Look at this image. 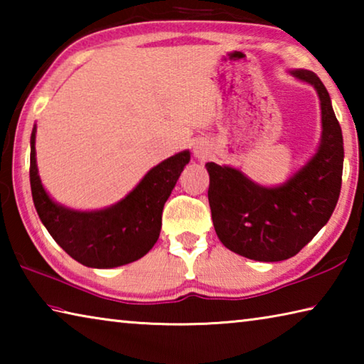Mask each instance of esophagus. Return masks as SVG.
I'll use <instances>...</instances> for the list:
<instances>
[{"label": "esophagus", "mask_w": 364, "mask_h": 364, "mask_svg": "<svg viewBox=\"0 0 364 364\" xmlns=\"http://www.w3.org/2000/svg\"><path fill=\"white\" fill-rule=\"evenodd\" d=\"M194 156H196V159H199V160H205L208 157V149L204 144L196 146L194 147Z\"/></svg>", "instance_id": "obj_1"}]
</instances>
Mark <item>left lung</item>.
Listing matches in <instances>:
<instances>
[{"label": "left lung", "mask_w": 364, "mask_h": 364, "mask_svg": "<svg viewBox=\"0 0 364 364\" xmlns=\"http://www.w3.org/2000/svg\"><path fill=\"white\" fill-rule=\"evenodd\" d=\"M316 90L321 104V141L304 167L279 186H262L241 170L205 164L215 231L225 247L257 262L294 257L328 223L342 186L343 139L331 97L316 73L289 70Z\"/></svg>", "instance_id": "left-lung-1"}]
</instances>
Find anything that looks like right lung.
<instances>
[{
	"label": "right lung",
	"instance_id": "add662e5",
	"mask_svg": "<svg viewBox=\"0 0 364 364\" xmlns=\"http://www.w3.org/2000/svg\"><path fill=\"white\" fill-rule=\"evenodd\" d=\"M33 127L30 136V186L36 213L54 241L73 260L90 268H115L139 260L157 242L162 210L189 151H181L151 168L136 188L101 210H73L54 202L43 188L36 167Z\"/></svg>",
	"mask_w": 364,
	"mask_h": 364
}]
</instances>
